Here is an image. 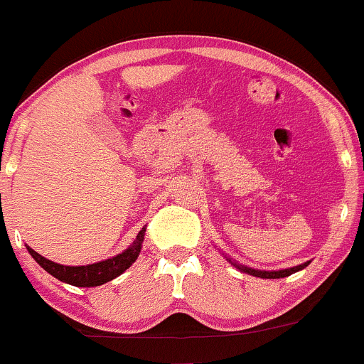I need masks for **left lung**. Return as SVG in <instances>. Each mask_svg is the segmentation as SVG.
I'll return each mask as SVG.
<instances>
[{
    "label": "left lung",
    "instance_id": "8db88e82",
    "mask_svg": "<svg viewBox=\"0 0 364 364\" xmlns=\"http://www.w3.org/2000/svg\"><path fill=\"white\" fill-rule=\"evenodd\" d=\"M310 263V261H309ZM309 263H303L299 266H294V268H287V269H279V272H261V269H254V268H247V266H242V264H235L237 268L242 269V272L249 273V275H254V277H261V279H284V277H289L293 275V273L299 272V269H303L305 266H309Z\"/></svg>",
    "mask_w": 364,
    "mask_h": 364
}]
</instances>
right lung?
<instances>
[{
	"label": "right lung",
	"mask_w": 364,
	"mask_h": 364,
	"mask_svg": "<svg viewBox=\"0 0 364 364\" xmlns=\"http://www.w3.org/2000/svg\"><path fill=\"white\" fill-rule=\"evenodd\" d=\"M144 235L145 228H141V231L138 233L133 245H131L129 249H126L124 252L112 257V259L100 261V263L87 266H63L54 263V261L50 259H45V257L40 256L38 252H35L31 247H28V250L45 272H48L52 277L61 280V282L71 284V286L77 287H96L101 286V284L114 280L115 277H119L122 272H126V269L136 261L141 249V242H144Z\"/></svg>",
	"instance_id": "add662e5"
}]
</instances>
